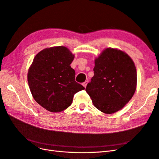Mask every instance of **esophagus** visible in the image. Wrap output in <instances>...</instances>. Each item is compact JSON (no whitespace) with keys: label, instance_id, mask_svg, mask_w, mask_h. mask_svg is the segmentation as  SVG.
<instances>
[{"label":"esophagus","instance_id":"1","mask_svg":"<svg viewBox=\"0 0 159 159\" xmlns=\"http://www.w3.org/2000/svg\"><path fill=\"white\" fill-rule=\"evenodd\" d=\"M88 81H84V82L83 83V85H84V88H86V86H87V84H88Z\"/></svg>","mask_w":159,"mask_h":159}]
</instances>
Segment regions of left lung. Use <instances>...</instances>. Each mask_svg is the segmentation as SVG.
Instances as JSON below:
<instances>
[{
  "mask_svg": "<svg viewBox=\"0 0 159 159\" xmlns=\"http://www.w3.org/2000/svg\"><path fill=\"white\" fill-rule=\"evenodd\" d=\"M94 75L85 91L94 106L111 114L118 111L133 97L137 87V70L125 52L106 48L95 60Z\"/></svg>",
  "mask_w": 159,
  "mask_h": 159,
  "instance_id": "obj_1",
  "label": "left lung"
}]
</instances>
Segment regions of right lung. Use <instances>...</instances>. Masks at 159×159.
I'll list each match as a JSON object with an SVG mask.
<instances>
[{"label": "right lung", "mask_w": 159, "mask_h": 159, "mask_svg": "<svg viewBox=\"0 0 159 159\" xmlns=\"http://www.w3.org/2000/svg\"><path fill=\"white\" fill-rule=\"evenodd\" d=\"M74 56L64 46L40 51L28 72V82L34 99L50 112H60L70 107L75 93L84 89L75 81L70 64Z\"/></svg>", "instance_id": "add662e5"}]
</instances>
